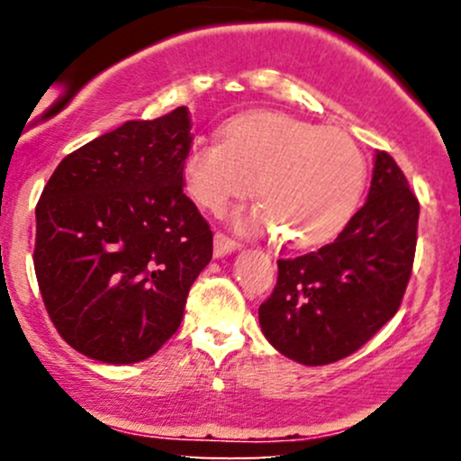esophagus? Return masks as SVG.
I'll return each mask as SVG.
<instances>
[{"label": "esophagus", "mask_w": 461, "mask_h": 461, "mask_svg": "<svg viewBox=\"0 0 461 461\" xmlns=\"http://www.w3.org/2000/svg\"><path fill=\"white\" fill-rule=\"evenodd\" d=\"M240 249V242L234 240V238L225 236V234H214V256L216 258H223V256H230V253H234Z\"/></svg>", "instance_id": "esophagus-1"}]
</instances>
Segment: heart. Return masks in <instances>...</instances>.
Segmentation results:
<instances>
[{"label":"heart","instance_id":"b5f03b06","mask_svg":"<svg viewBox=\"0 0 461 461\" xmlns=\"http://www.w3.org/2000/svg\"><path fill=\"white\" fill-rule=\"evenodd\" d=\"M182 177L201 208L221 212L253 190L249 223L282 231L293 247H316L345 230L356 212L366 160L351 136L279 113L230 121L221 140H194ZM254 186H250V182Z\"/></svg>","mask_w":461,"mask_h":461}]
</instances>
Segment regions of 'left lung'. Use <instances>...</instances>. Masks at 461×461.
I'll use <instances>...</instances> for the list:
<instances>
[{"label":"left lung","instance_id":"1","mask_svg":"<svg viewBox=\"0 0 461 461\" xmlns=\"http://www.w3.org/2000/svg\"><path fill=\"white\" fill-rule=\"evenodd\" d=\"M416 194L385 151L375 153L368 199L319 251L277 260V285L258 310L285 357L322 366L366 345L399 310L416 253Z\"/></svg>","mask_w":461,"mask_h":461}]
</instances>
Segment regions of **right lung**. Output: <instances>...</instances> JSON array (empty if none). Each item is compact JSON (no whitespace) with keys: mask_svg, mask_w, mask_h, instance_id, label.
I'll return each mask as SVG.
<instances>
[{"mask_svg":"<svg viewBox=\"0 0 461 461\" xmlns=\"http://www.w3.org/2000/svg\"><path fill=\"white\" fill-rule=\"evenodd\" d=\"M186 105L128 121L56 167L36 205L34 271L47 314L82 356L151 357L212 260V230L184 194Z\"/></svg>","mask_w":461,"mask_h":461,"instance_id":"right-lung-1","label":"right lung"}]
</instances>
